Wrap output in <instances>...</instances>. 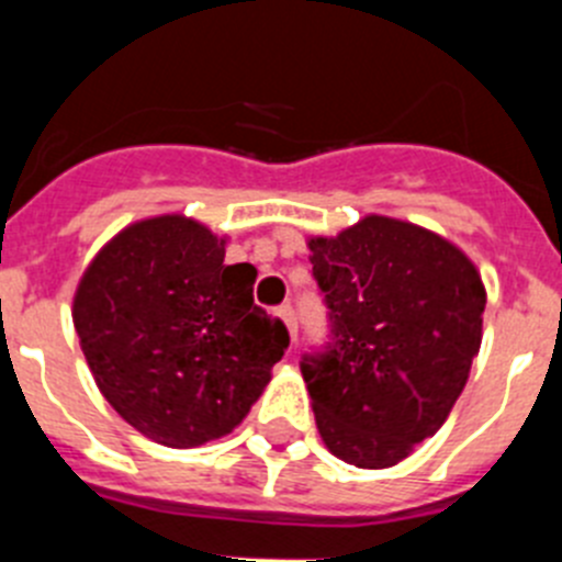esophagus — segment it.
<instances>
[{
	"label": "esophagus",
	"instance_id": "esophagus-1",
	"mask_svg": "<svg viewBox=\"0 0 562 562\" xmlns=\"http://www.w3.org/2000/svg\"><path fill=\"white\" fill-rule=\"evenodd\" d=\"M278 317H281V321H284L286 331H290L292 342H295V340H297V324H295V312H292V306H290V304L281 306V310H278Z\"/></svg>",
	"mask_w": 562,
	"mask_h": 562
}]
</instances>
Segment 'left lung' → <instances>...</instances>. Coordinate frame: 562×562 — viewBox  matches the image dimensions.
I'll return each mask as SVG.
<instances>
[{
	"label": "left lung",
	"mask_w": 562,
	"mask_h": 562,
	"mask_svg": "<svg viewBox=\"0 0 562 562\" xmlns=\"http://www.w3.org/2000/svg\"><path fill=\"white\" fill-rule=\"evenodd\" d=\"M306 247L335 335L301 362L317 434L346 464H400L464 391L486 306L479 267L450 238L380 213Z\"/></svg>",
	"instance_id": "1"
}]
</instances>
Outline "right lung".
Returning a JSON list of instances; mask_svg holds the SVG:
<instances>
[{"mask_svg": "<svg viewBox=\"0 0 562 562\" xmlns=\"http://www.w3.org/2000/svg\"><path fill=\"white\" fill-rule=\"evenodd\" d=\"M225 245L182 213L132 222L72 297L101 394L166 448H200L241 425L290 346L286 326L252 304L256 267L225 265Z\"/></svg>", "mask_w": 562, "mask_h": 562, "instance_id": "1", "label": "right lung"}]
</instances>
